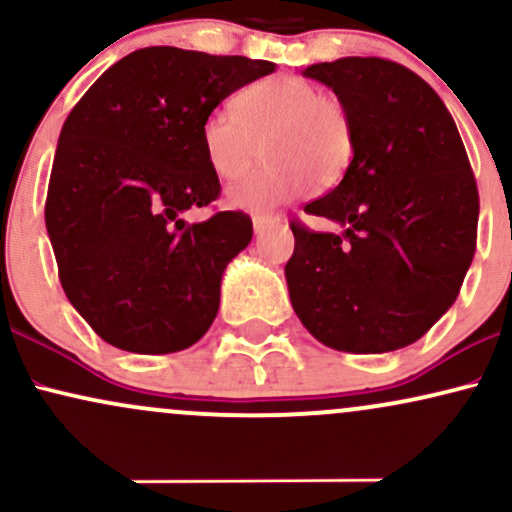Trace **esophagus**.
Instances as JSON below:
<instances>
[{"label":"esophagus","mask_w":512,"mask_h":512,"mask_svg":"<svg viewBox=\"0 0 512 512\" xmlns=\"http://www.w3.org/2000/svg\"><path fill=\"white\" fill-rule=\"evenodd\" d=\"M276 221H279V216H272V214H255V216H252V228H255V233H262L264 228L274 226Z\"/></svg>","instance_id":"esophagus-1"}]
</instances>
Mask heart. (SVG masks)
Masks as SVG:
<instances>
[{
	"mask_svg": "<svg viewBox=\"0 0 512 512\" xmlns=\"http://www.w3.org/2000/svg\"><path fill=\"white\" fill-rule=\"evenodd\" d=\"M233 109L204 117L199 139L209 168L223 180L243 175L264 154V166L233 182V209L272 211L310 187L332 190L354 161L356 132L346 105L313 81L276 74L238 93Z\"/></svg>",
	"mask_w": 512,
	"mask_h": 512,
	"instance_id": "heart-1",
	"label": "heart"
}]
</instances>
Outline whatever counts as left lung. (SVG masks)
I'll return each instance as SVG.
<instances>
[{
    "label": "left lung",
    "instance_id": "1",
    "mask_svg": "<svg viewBox=\"0 0 512 512\" xmlns=\"http://www.w3.org/2000/svg\"><path fill=\"white\" fill-rule=\"evenodd\" d=\"M330 86L356 132L354 161L291 221V305L317 342L385 354L424 337L455 303L477 248L479 192L455 120L438 93L402 64L342 57L303 72Z\"/></svg>",
    "mask_w": 512,
    "mask_h": 512
}]
</instances>
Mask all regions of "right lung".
<instances>
[{
	"mask_svg": "<svg viewBox=\"0 0 512 512\" xmlns=\"http://www.w3.org/2000/svg\"><path fill=\"white\" fill-rule=\"evenodd\" d=\"M276 64L180 48L115 62L64 120L45 226L69 303L108 344L173 354L219 313L226 264L248 248L252 221L187 209L219 197L202 151L204 117Z\"/></svg>",
	"mask_w": 512,
	"mask_h": 512,
	"instance_id": "add662e5",
	"label": "right lung"
}]
</instances>
